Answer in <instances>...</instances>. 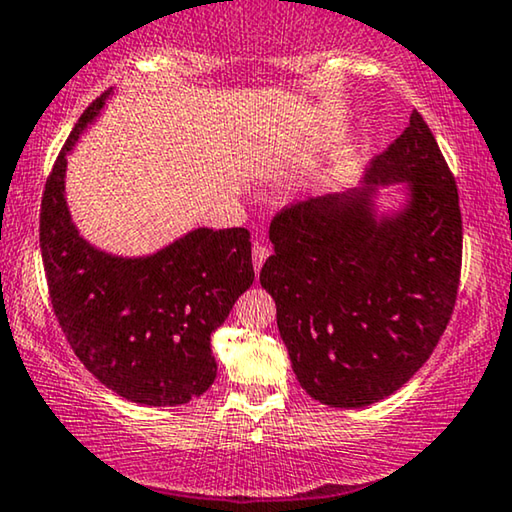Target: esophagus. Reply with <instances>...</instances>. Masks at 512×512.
I'll list each match as a JSON object with an SVG mask.
<instances>
[{"label": "esophagus", "instance_id": "34e87169", "mask_svg": "<svg viewBox=\"0 0 512 512\" xmlns=\"http://www.w3.org/2000/svg\"><path fill=\"white\" fill-rule=\"evenodd\" d=\"M268 254L270 251L263 247V244H254V251H251V258H254V270L256 272H261V268H263V263H265V258H268Z\"/></svg>", "mask_w": 512, "mask_h": 512}]
</instances>
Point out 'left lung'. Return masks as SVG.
<instances>
[{"label": "left lung", "mask_w": 512, "mask_h": 512, "mask_svg": "<svg viewBox=\"0 0 512 512\" xmlns=\"http://www.w3.org/2000/svg\"><path fill=\"white\" fill-rule=\"evenodd\" d=\"M368 179L412 181V205L375 223L366 198L300 200L270 223L261 286L293 373L314 401L363 408L401 389L450 324L461 277L459 193L419 111Z\"/></svg>", "instance_id": "1"}]
</instances>
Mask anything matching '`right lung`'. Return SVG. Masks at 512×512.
<instances>
[{"label":"right lung","mask_w":512,"mask_h":512,"mask_svg":"<svg viewBox=\"0 0 512 512\" xmlns=\"http://www.w3.org/2000/svg\"><path fill=\"white\" fill-rule=\"evenodd\" d=\"M83 111L46 179L39 242L53 314L69 347L104 387L144 405H181L216 377L212 333L254 282L247 228H198L149 258L86 244L65 202L67 151L102 109Z\"/></svg>","instance_id":"add662e5"}]
</instances>
